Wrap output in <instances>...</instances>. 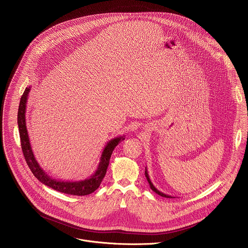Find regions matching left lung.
<instances>
[{"label":"left lung","mask_w":248,"mask_h":248,"mask_svg":"<svg viewBox=\"0 0 248 248\" xmlns=\"http://www.w3.org/2000/svg\"><path fill=\"white\" fill-rule=\"evenodd\" d=\"M145 177L147 178V180H148V182H149V185H150V188L155 192V193H156L157 195H159V196H161V197H164V198H174V197H172V196H169V195H166V194H164V193H162V192H160V191H158L155 186H154V184L152 183V181H151V179H150V177L148 176V171H147V169L145 168Z\"/></svg>","instance_id":"obj_1"}]
</instances>
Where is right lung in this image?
I'll list each match as a JSON object with an SVG mask.
<instances>
[{"mask_svg":"<svg viewBox=\"0 0 248 248\" xmlns=\"http://www.w3.org/2000/svg\"><path fill=\"white\" fill-rule=\"evenodd\" d=\"M30 91H31V87L26 88L21 97L19 109H18V128H19L22 151H23L25 159L30 169L31 170L32 174L40 182L58 192L65 193L68 195H73V196H87L92 194L100 186L103 178L106 175L107 168L108 166L109 158L112 154V151L120 142L125 140L124 136L114 138L107 143L102 152L100 161L96 171L89 178H86L80 181H63V180L54 179L49 177L40 167L31 149V145L28 130H27V125H26V108H27V102H28Z\"/></svg>","mask_w":248,"mask_h":248,"instance_id":"1","label":"right lung"}]
</instances>
